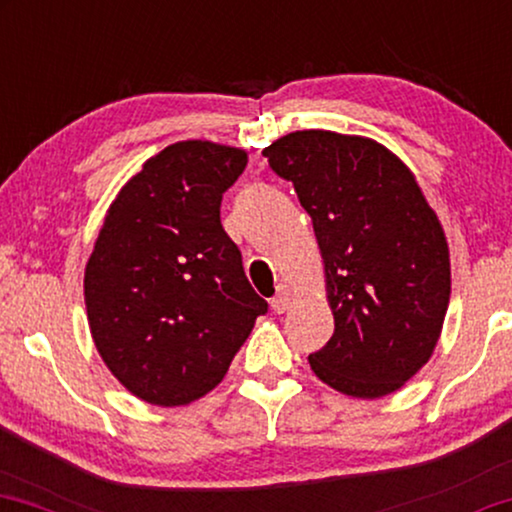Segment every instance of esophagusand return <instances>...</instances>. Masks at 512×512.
<instances>
[{
    "mask_svg": "<svg viewBox=\"0 0 512 512\" xmlns=\"http://www.w3.org/2000/svg\"><path fill=\"white\" fill-rule=\"evenodd\" d=\"M288 304H290V293L281 283V286H276V295L271 297V309H274L276 314H283L288 309Z\"/></svg>",
    "mask_w": 512,
    "mask_h": 512,
    "instance_id": "esophagus-1",
    "label": "esophagus"
}]
</instances>
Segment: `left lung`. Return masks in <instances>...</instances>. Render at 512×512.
<instances>
[{"instance_id": "left-lung-1", "label": "left lung", "mask_w": 512, "mask_h": 512, "mask_svg": "<svg viewBox=\"0 0 512 512\" xmlns=\"http://www.w3.org/2000/svg\"><path fill=\"white\" fill-rule=\"evenodd\" d=\"M312 217L335 331L309 366L349 397L397 392L428 364L451 295L449 245L409 167L378 141L304 129L264 148Z\"/></svg>"}]
</instances>
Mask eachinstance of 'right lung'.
<instances>
[{
    "label": "right lung",
    "mask_w": 512,
    "mask_h": 512,
    "mask_svg": "<svg viewBox=\"0 0 512 512\" xmlns=\"http://www.w3.org/2000/svg\"><path fill=\"white\" fill-rule=\"evenodd\" d=\"M245 165L241 148L179 141L108 208L84 269L89 331L115 378L148 404L208 394L267 314L219 219Z\"/></svg>",
    "instance_id": "add662e5"
}]
</instances>
